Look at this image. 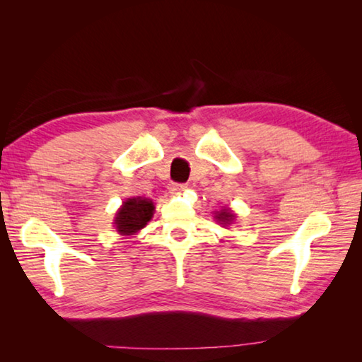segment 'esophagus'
<instances>
[{"instance_id":"obj_1","label":"esophagus","mask_w":362,"mask_h":362,"mask_svg":"<svg viewBox=\"0 0 362 362\" xmlns=\"http://www.w3.org/2000/svg\"><path fill=\"white\" fill-rule=\"evenodd\" d=\"M187 188H188L187 183H177V182L169 183V192L170 193H182V192H185Z\"/></svg>"}]
</instances>
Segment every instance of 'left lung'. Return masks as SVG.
Listing matches in <instances>:
<instances>
[{
  "instance_id": "8db88e82",
  "label": "left lung",
  "mask_w": 362,
  "mask_h": 362,
  "mask_svg": "<svg viewBox=\"0 0 362 362\" xmlns=\"http://www.w3.org/2000/svg\"><path fill=\"white\" fill-rule=\"evenodd\" d=\"M231 217H233V214H230L228 211L220 212L218 216H217V218H218L222 223H230V222H231Z\"/></svg>"
}]
</instances>
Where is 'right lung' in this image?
<instances>
[{
  "label": "right lung",
  "instance_id": "add662e5",
  "mask_svg": "<svg viewBox=\"0 0 362 362\" xmlns=\"http://www.w3.org/2000/svg\"><path fill=\"white\" fill-rule=\"evenodd\" d=\"M153 211H155V206L150 199H142V198H131L127 199L119 212L116 214V230H118L121 235H132V233H137L140 228H144L146 222H150L153 217Z\"/></svg>",
  "mask_w": 362,
  "mask_h": 362
}]
</instances>
